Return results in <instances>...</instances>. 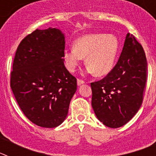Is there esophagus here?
I'll return each instance as SVG.
<instances>
[{"mask_svg":"<svg viewBox=\"0 0 156 156\" xmlns=\"http://www.w3.org/2000/svg\"><path fill=\"white\" fill-rule=\"evenodd\" d=\"M83 83H85L84 81L80 79H77V85H78V86H80V85L83 84Z\"/></svg>","mask_w":156,"mask_h":156,"instance_id":"1","label":"esophagus"}]
</instances>
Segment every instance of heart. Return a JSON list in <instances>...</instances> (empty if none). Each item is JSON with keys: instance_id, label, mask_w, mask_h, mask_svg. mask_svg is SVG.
<instances>
[{"instance_id": "heart-1", "label": "heart", "mask_w": 156, "mask_h": 156, "mask_svg": "<svg viewBox=\"0 0 156 156\" xmlns=\"http://www.w3.org/2000/svg\"><path fill=\"white\" fill-rule=\"evenodd\" d=\"M119 51V42L115 36L89 34L77 38L73 48L66 49L63 58L66 69L73 73L85 58L87 71L97 76H102L113 69Z\"/></svg>"}]
</instances>
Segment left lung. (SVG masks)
<instances>
[{
    "label": "left lung",
    "instance_id": "1",
    "mask_svg": "<svg viewBox=\"0 0 156 156\" xmlns=\"http://www.w3.org/2000/svg\"><path fill=\"white\" fill-rule=\"evenodd\" d=\"M147 80V59L142 46L126 34L116 65L102 80L90 83L91 105L106 126L118 128L134 116L142 104Z\"/></svg>",
    "mask_w": 156,
    "mask_h": 156
}]
</instances>
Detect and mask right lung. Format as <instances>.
<instances>
[{
	"instance_id": "right-lung-1",
	"label": "right lung",
	"mask_w": 156,
	"mask_h": 156,
	"mask_svg": "<svg viewBox=\"0 0 156 156\" xmlns=\"http://www.w3.org/2000/svg\"><path fill=\"white\" fill-rule=\"evenodd\" d=\"M65 36L56 28L36 30L19 44L11 88L24 115L34 124L54 128L66 119L76 79L64 65Z\"/></svg>"
}]
</instances>
